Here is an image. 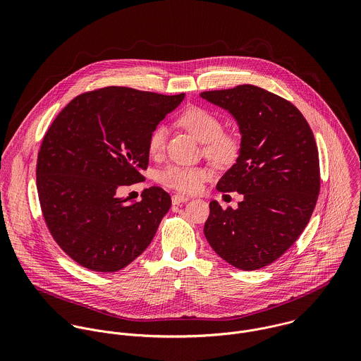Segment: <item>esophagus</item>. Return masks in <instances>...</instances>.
<instances>
[{
    "mask_svg": "<svg viewBox=\"0 0 361 361\" xmlns=\"http://www.w3.org/2000/svg\"><path fill=\"white\" fill-rule=\"evenodd\" d=\"M189 196H185V195H173L172 196V203L173 204H180V203H186L189 202Z\"/></svg>",
    "mask_w": 361,
    "mask_h": 361,
    "instance_id": "34e87169",
    "label": "esophagus"
}]
</instances>
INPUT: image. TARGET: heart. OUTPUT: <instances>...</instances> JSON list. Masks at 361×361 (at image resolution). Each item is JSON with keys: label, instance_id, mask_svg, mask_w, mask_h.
Returning a JSON list of instances; mask_svg holds the SVG:
<instances>
[{"label": "heart", "instance_id": "heart-1", "mask_svg": "<svg viewBox=\"0 0 361 361\" xmlns=\"http://www.w3.org/2000/svg\"><path fill=\"white\" fill-rule=\"evenodd\" d=\"M179 123L188 129L199 142L203 143V153L218 166L235 164L240 154V139L236 135L222 132L221 119L212 112L200 106H192L179 116ZM166 129L161 125L154 128L149 137V150L153 155L161 154L165 149ZM208 176L203 166L169 165L158 179L161 183L185 193H193L200 189Z\"/></svg>", "mask_w": 361, "mask_h": 361}]
</instances>
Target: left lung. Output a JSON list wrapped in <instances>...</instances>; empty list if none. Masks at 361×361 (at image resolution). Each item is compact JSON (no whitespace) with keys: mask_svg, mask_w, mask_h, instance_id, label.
I'll list each match as a JSON object with an SVG mask.
<instances>
[{"mask_svg":"<svg viewBox=\"0 0 361 361\" xmlns=\"http://www.w3.org/2000/svg\"><path fill=\"white\" fill-rule=\"evenodd\" d=\"M202 99L226 109L238 122L240 154L216 183L243 202L222 209L209 203L204 235L231 265L253 271L281 257L302 235L319 193L314 135L288 100L253 85L203 92Z\"/></svg>","mask_w":361,"mask_h":361,"instance_id":"1","label":"left lung"}]
</instances>
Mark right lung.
I'll return each mask as SVG.
<instances>
[{"mask_svg":"<svg viewBox=\"0 0 361 361\" xmlns=\"http://www.w3.org/2000/svg\"><path fill=\"white\" fill-rule=\"evenodd\" d=\"M183 99L109 86L54 119L37 157L39 200L54 240L82 267L115 272L152 243L171 196L153 186L129 203L116 189L145 179L149 137Z\"/></svg>","mask_w":361,"mask_h":361,"instance_id":"obj_1","label":"right lung"}]
</instances>
